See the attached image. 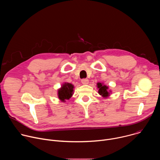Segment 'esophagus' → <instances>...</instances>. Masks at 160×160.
<instances>
[{
	"mask_svg": "<svg viewBox=\"0 0 160 160\" xmlns=\"http://www.w3.org/2000/svg\"><path fill=\"white\" fill-rule=\"evenodd\" d=\"M82 83L84 85H87L88 83V80L87 79V78H83V79L82 80Z\"/></svg>",
	"mask_w": 160,
	"mask_h": 160,
	"instance_id": "34e87169",
	"label": "esophagus"
}]
</instances>
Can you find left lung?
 Instances as JSON below:
<instances>
[{
    "mask_svg": "<svg viewBox=\"0 0 160 160\" xmlns=\"http://www.w3.org/2000/svg\"><path fill=\"white\" fill-rule=\"evenodd\" d=\"M97 86H98V88H99V90H98V93L102 96L103 98H107L109 96V94L108 92H110L111 91H108V87L106 86L105 85H103V83H98L97 84Z\"/></svg>",
    "mask_w": 160,
    "mask_h": 160,
    "instance_id": "obj_1",
    "label": "left lung"
}]
</instances>
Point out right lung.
Returning a JSON list of instances; mask_svg holds the SVG:
<instances>
[{
	"label": "right lung",
	"mask_w": 160,
	"mask_h": 160,
	"mask_svg": "<svg viewBox=\"0 0 160 160\" xmlns=\"http://www.w3.org/2000/svg\"><path fill=\"white\" fill-rule=\"evenodd\" d=\"M74 86L72 83H64L62 87L58 90V98L61 101L64 102L66 99L71 98L73 94Z\"/></svg>",
	"instance_id": "1"
}]
</instances>
